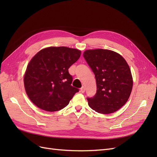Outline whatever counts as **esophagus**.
I'll return each mask as SVG.
<instances>
[{"label": "esophagus", "mask_w": 157, "mask_h": 157, "mask_svg": "<svg viewBox=\"0 0 157 157\" xmlns=\"http://www.w3.org/2000/svg\"><path fill=\"white\" fill-rule=\"evenodd\" d=\"M80 92H81L82 93H84L85 92V88H84V86H82L81 88H80Z\"/></svg>", "instance_id": "1"}]
</instances>
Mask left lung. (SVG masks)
Listing matches in <instances>:
<instances>
[{"label": "left lung", "mask_w": 157, "mask_h": 157, "mask_svg": "<svg viewBox=\"0 0 157 157\" xmlns=\"http://www.w3.org/2000/svg\"><path fill=\"white\" fill-rule=\"evenodd\" d=\"M83 56L97 84L96 95L87 98L89 106L102 114L118 111L127 102L132 90L129 65L119 54L109 50H87Z\"/></svg>", "instance_id": "1"}]
</instances>
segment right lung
I'll list each match as a JSON object with an SVG mask.
<instances>
[{
    "label": "right lung",
    "instance_id": "add662e5",
    "mask_svg": "<svg viewBox=\"0 0 157 157\" xmlns=\"http://www.w3.org/2000/svg\"><path fill=\"white\" fill-rule=\"evenodd\" d=\"M81 52L65 46L41 50L28 64L24 86L31 101L46 111H59L67 106L79 90L71 86L73 77L69 68Z\"/></svg>",
    "mask_w": 157,
    "mask_h": 157
}]
</instances>
